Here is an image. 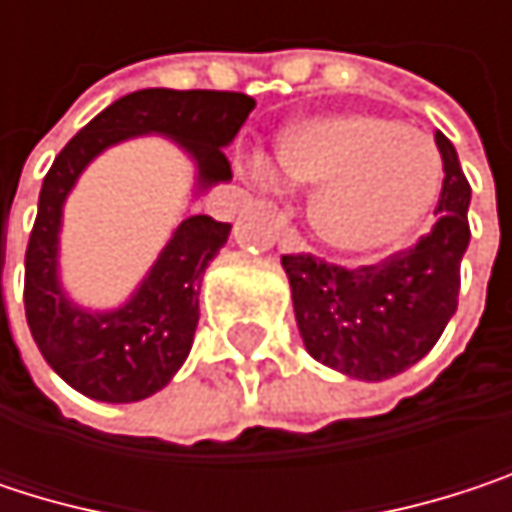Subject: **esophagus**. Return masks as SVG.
<instances>
[{"mask_svg": "<svg viewBox=\"0 0 512 512\" xmlns=\"http://www.w3.org/2000/svg\"><path fill=\"white\" fill-rule=\"evenodd\" d=\"M278 246H281L284 252H302V249H305V243H302L299 231H296V228H290V225L281 231V240H278Z\"/></svg>", "mask_w": 512, "mask_h": 512, "instance_id": "obj_1", "label": "esophagus"}]
</instances>
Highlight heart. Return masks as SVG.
Returning a JSON list of instances; mask_svg holds the SVG:
<instances>
[{"instance_id":"b5f03b06","label":"heart","mask_w":512,"mask_h":512,"mask_svg":"<svg viewBox=\"0 0 512 512\" xmlns=\"http://www.w3.org/2000/svg\"><path fill=\"white\" fill-rule=\"evenodd\" d=\"M287 180L317 189L311 225L338 255L361 257L403 240L439 192L427 136L379 115H323L290 127L278 148Z\"/></svg>"}]
</instances>
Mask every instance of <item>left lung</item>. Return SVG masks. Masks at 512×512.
<instances>
[{"label": "left lung", "mask_w": 512, "mask_h": 512, "mask_svg": "<svg viewBox=\"0 0 512 512\" xmlns=\"http://www.w3.org/2000/svg\"><path fill=\"white\" fill-rule=\"evenodd\" d=\"M436 148L442 195L433 228L415 246L358 269L314 255L281 257L305 350L353 379L403 373L436 347L457 311L471 186L445 133H436Z\"/></svg>", "instance_id": "1"}]
</instances>
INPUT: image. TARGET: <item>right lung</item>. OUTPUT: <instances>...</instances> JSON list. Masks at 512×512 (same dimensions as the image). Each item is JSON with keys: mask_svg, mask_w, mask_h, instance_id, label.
I'll list each match as a JSON object with an SVG mask.
<instances>
[{"mask_svg": "<svg viewBox=\"0 0 512 512\" xmlns=\"http://www.w3.org/2000/svg\"><path fill=\"white\" fill-rule=\"evenodd\" d=\"M252 109L255 100L240 91L145 88L103 109L55 156L26 249L23 302L41 356L79 394L103 403H136L171 382L192 350L201 275L228 243L231 225L186 216L130 302L115 311H85L64 296L58 281L61 207L76 177L106 148L159 133L195 159L198 189L231 180L222 148L234 142Z\"/></svg>", "mask_w": 512, "mask_h": 512, "instance_id": "add662e5", "label": "right lung"}]
</instances>
